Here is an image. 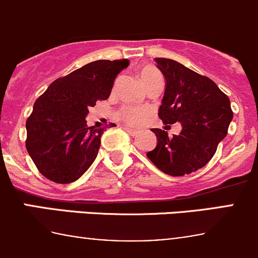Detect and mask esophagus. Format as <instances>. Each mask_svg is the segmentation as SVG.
Wrapping results in <instances>:
<instances>
[{
	"label": "esophagus",
	"instance_id": "obj_1",
	"mask_svg": "<svg viewBox=\"0 0 258 258\" xmlns=\"http://www.w3.org/2000/svg\"><path fill=\"white\" fill-rule=\"evenodd\" d=\"M123 130L126 132H128L130 135H131V136H137V135H139V131H136V130H132V128H130V127H123Z\"/></svg>",
	"mask_w": 258,
	"mask_h": 258
}]
</instances>
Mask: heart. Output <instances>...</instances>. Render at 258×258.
<instances>
[{
	"label": "heart",
	"mask_w": 258,
	"mask_h": 258,
	"mask_svg": "<svg viewBox=\"0 0 258 258\" xmlns=\"http://www.w3.org/2000/svg\"><path fill=\"white\" fill-rule=\"evenodd\" d=\"M140 79L142 83L147 87L151 83L157 80H162L160 72L153 67H146L140 72ZM151 114V110L148 107H135V106H123L119 110L118 117L126 123L132 126H141Z\"/></svg>",
	"instance_id": "obj_1"
}]
</instances>
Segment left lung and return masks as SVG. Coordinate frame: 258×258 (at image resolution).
<instances>
[{
  "label": "left lung",
  "instance_id": "obj_1",
  "mask_svg": "<svg viewBox=\"0 0 258 258\" xmlns=\"http://www.w3.org/2000/svg\"><path fill=\"white\" fill-rule=\"evenodd\" d=\"M155 61L166 83L158 116L165 124L179 122L182 130L171 139L163 130L151 128L157 145L147 157L167 175H188L209 163L227 135L233 117L230 100L212 80L179 62Z\"/></svg>",
  "mask_w": 258,
  "mask_h": 258
}]
</instances>
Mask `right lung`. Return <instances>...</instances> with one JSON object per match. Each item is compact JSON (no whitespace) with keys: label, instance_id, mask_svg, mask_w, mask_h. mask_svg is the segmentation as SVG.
Returning <instances> with one entry per match:
<instances>
[{"label":"right lung","instance_id":"obj_1","mask_svg":"<svg viewBox=\"0 0 258 258\" xmlns=\"http://www.w3.org/2000/svg\"><path fill=\"white\" fill-rule=\"evenodd\" d=\"M128 59H98L48 86L26 122V148L41 173L56 183L77 181L97 157L105 128L88 127L86 117L107 100Z\"/></svg>","mask_w":258,"mask_h":258}]
</instances>
